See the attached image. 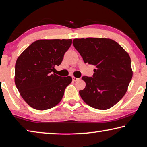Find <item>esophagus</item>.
Here are the masks:
<instances>
[{
  "mask_svg": "<svg viewBox=\"0 0 147 147\" xmlns=\"http://www.w3.org/2000/svg\"><path fill=\"white\" fill-rule=\"evenodd\" d=\"M72 79H73L74 81H77L78 80H79V78H77L76 77H72Z\"/></svg>",
  "mask_w": 147,
  "mask_h": 147,
  "instance_id": "esophagus-1",
  "label": "esophagus"
}]
</instances>
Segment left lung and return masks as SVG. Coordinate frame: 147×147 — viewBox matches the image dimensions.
<instances>
[{"instance_id": "left-lung-1", "label": "left lung", "mask_w": 147, "mask_h": 147, "mask_svg": "<svg viewBox=\"0 0 147 147\" xmlns=\"http://www.w3.org/2000/svg\"><path fill=\"white\" fill-rule=\"evenodd\" d=\"M73 45L84 63L96 67L92 77L83 76L86 87L79 94L86 103L107 110L125 96L133 72L128 53L110 38H75Z\"/></svg>"}]
</instances>
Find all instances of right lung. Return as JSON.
<instances>
[{
  "label": "right lung",
  "instance_id": "1",
  "mask_svg": "<svg viewBox=\"0 0 147 147\" xmlns=\"http://www.w3.org/2000/svg\"><path fill=\"white\" fill-rule=\"evenodd\" d=\"M71 42V39L38 40L18 57L15 85L23 99L33 109L48 110L61 101L72 79L70 76L62 78L54 71L62 63Z\"/></svg>",
  "mask_w": 147,
  "mask_h": 147
}]
</instances>
